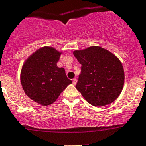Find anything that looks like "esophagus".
<instances>
[{
    "label": "esophagus",
    "mask_w": 146,
    "mask_h": 146,
    "mask_svg": "<svg viewBox=\"0 0 146 146\" xmlns=\"http://www.w3.org/2000/svg\"><path fill=\"white\" fill-rule=\"evenodd\" d=\"M77 79H76V78L73 79V80H72V82H73V84H74V85L77 84Z\"/></svg>",
    "instance_id": "34e87169"
}]
</instances>
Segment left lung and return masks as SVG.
<instances>
[{
    "mask_svg": "<svg viewBox=\"0 0 146 146\" xmlns=\"http://www.w3.org/2000/svg\"><path fill=\"white\" fill-rule=\"evenodd\" d=\"M73 54L82 65L76 88L86 101L96 107L114 102L124 84V71L119 59L96 46L75 50Z\"/></svg>",
    "mask_w": 146,
    "mask_h": 146,
    "instance_id": "1",
    "label": "left lung"
}]
</instances>
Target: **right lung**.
<instances>
[{"mask_svg":"<svg viewBox=\"0 0 146 146\" xmlns=\"http://www.w3.org/2000/svg\"><path fill=\"white\" fill-rule=\"evenodd\" d=\"M60 54L53 47H44L29 56L22 68L20 80L25 94L44 106L56 101L72 82L65 69L57 66Z\"/></svg>","mask_w":146,"mask_h":146,"instance_id":"1","label":"right lung"}]
</instances>
